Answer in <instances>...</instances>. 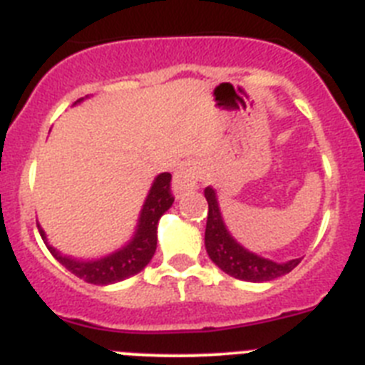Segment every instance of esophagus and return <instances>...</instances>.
I'll return each mask as SVG.
<instances>
[{
	"mask_svg": "<svg viewBox=\"0 0 365 365\" xmlns=\"http://www.w3.org/2000/svg\"><path fill=\"white\" fill-rule=\"evenodd\" d=\"M202 180V170L195 163H186L179 168L173 175V190L177 195L190 192L197 188V185Z\"/></svg>",
	"mask_w": 365,
	"mask_h": 365,
	"instance_id": "1",
	"label": "esophagus"
}]
</instances>
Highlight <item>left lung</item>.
I'll use <instances>...</instances> for the list:
<instances>
[{
	"label": "left lung",
	"instance_id": "8db88e82",
	"mask_svg": "<svg viewBox=\"0 0 365 365\" xmlns=\"http://www.w3.org/2000/svg\"><path fill=\"white\" fill-rule=\"evenodd\" d=\"M205 197L208 201V217H206V230H205V247L206 252L210 256L215 265L227 272L228 276L243 282H270L279 276L291 272L298 267L302 257L298 259L285 261V263H276L272 259L261 257L257 254L250 252L245 247H241L237 241L227 230V225L222 221L221 210H219L217 195L214 188L205 190Z\"/></svg>",
	"mask_w": 365,
	"mask_h": 365
}]
</instances>
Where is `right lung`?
Here are the masks:
<instances>
[{
    "label": "right lung",
    "instance_id": "right-lung-1",
    "mask_svg": "<svg viewBox=\"0 0 365 365\" xmlns=\"http://www.w3.org/2000/svg\"><path fill=\"white\" fill-rule=\"evenodd\" d=\"M170 182H172L170 173L157 175V179L151 185L146 201H144L143 210H140L135 235L131 237L130 243L124 245L117 252L109 254V256L91 261L62 256L56 248L47 243L45 232L41 230V227H38L41 240L47 245L51 254L69 272H73L76 278L83 279V282L93 283V285H111V283L131 278V276L140 272L153 257L155 248H157V225H159V219L173 205V199H175L172 195V185Z\"/></svg>",
    "mask_w": 365,
    "mask_h": 365
}]
</instances>
